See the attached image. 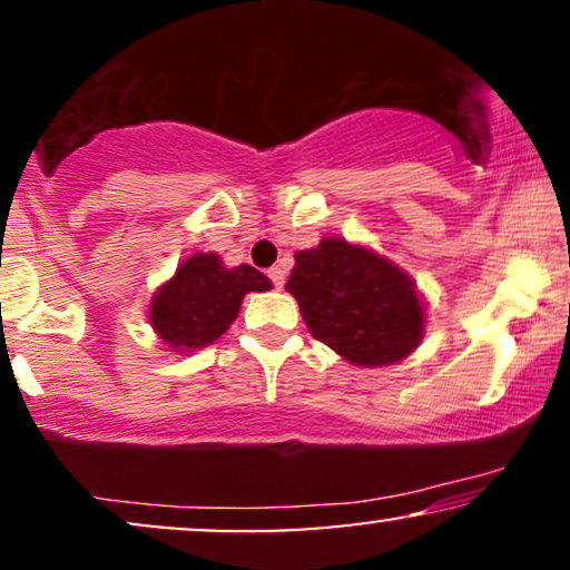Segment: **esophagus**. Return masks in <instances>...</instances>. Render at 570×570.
Masks as SVG:
<instances>
[{
	"label": "esophagus",
	"mask_w": 570,
	"mask_h": 570,
	"mask_svg": "<svg viewBox=\"0 0 570 570\" xmlns=\"http://www.w3.org/2000/svg\"><path fill=\"white\" fill-rule=\"evenodd\" d=\"M267 276H271V281H273V286H276V289H284V267H271V273H267Z\"/></svg>",
	"instance_id": "obj_1"
}]
</instances>
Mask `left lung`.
Wrapping results in <instances>:
<instances>
[{
    "label": "left lung",
    "mask_w": 570,
    "mask_h": 570,
    "mask_svg": "<svg viewBox=\"0 0 570 570\" xmlns=\"http://www.w3.org/2000/svg\"><path fill=\"white\" fill-rule=\"evenodd\" d=\"M286 292L307 330L358 367L402 362L421 345L426 311L415 281L391 259L343 238L294 254Z\"/></svg>",
    "instance_id": "obj_1"
}]
</instances>
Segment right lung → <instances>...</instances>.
<instances>
[{
	"mask_svg": "<svg viewBox=\"0 0 570 570\" xmlns=\"http://www.w3.org/2000/svg\"><path fill=\"white\" fill-rule=\"evenodd\" d=\"M271 278L252 265L225 267L214 252L193 254L155 292L149 324L168 348H206L227 332L248 292H267Z\"/></svg>",
	"mask_w": 570,
	"mask_h": 570,
	"instance_id": "right-lung-1",
	"label": "right lung"
}]
</instances>
